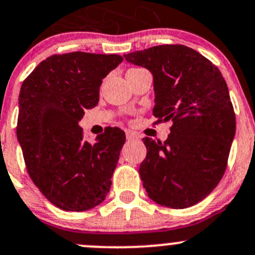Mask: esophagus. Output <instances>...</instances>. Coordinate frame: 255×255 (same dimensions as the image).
Masks as SVG:
<instances>
[{
	"label": "esophagus",
	"instance_id": "esophagus-1",
	"mask_svg": "<svg viewBox=\"0 0 255 255\" xmlns=\"http://www.w3.org/2000/svg\"><path fill=\"white\" fill-rule=\"evenodd\" d=\"M126 137H127L128 140H134V139H137L138 135H137V133L132 132V130H127V132H126Z\"/></svg>",
	"mask_w": 255,
	"mask_h": 255
}]
</instances>
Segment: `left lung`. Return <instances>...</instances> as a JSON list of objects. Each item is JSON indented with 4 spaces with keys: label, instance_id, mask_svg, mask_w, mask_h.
Listing matches in <instances>:
<instances>
[{
    "label": "left lung",
    "instance_id": "obj_1",
    "mask_svg": "<svg viewBox=\"0 0 255 255\" xmlns=\"http://www.w3.org/2000/svg\"><path fill=\"white\" fill-rule=\"evenodd\" d=\"M123 56L153 74L155 123H173L164 143L143 138L146 156L139 174L148 196L170 208L202 201L225 174L236 133L235 110L222 74L204 55L181 44Z\"/></svg>",
    "mask_w": 255,
    "mask_h": 255
}]
</instances>
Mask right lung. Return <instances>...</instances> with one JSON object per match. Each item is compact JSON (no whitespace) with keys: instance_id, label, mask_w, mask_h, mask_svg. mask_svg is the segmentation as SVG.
Listing matches in <instances>:
<instances>
[{"instance_id":"1","label":"right lung","mask_w":255,"mask_h":255,"mask_svg":"<svg viewBox=\"0 0 255 255\" xmlns=\"http://www.w3.org/2000/svg\"><path fill=\"white\" fill-rule=\"evenodd\" d=\"M122 60L117 54H55L20 87L17 138L28 174L64 211L96 207L110 191L125 132L107 127L91 144L84 140L79 121L99 104L102 80Z\"/></svg>"}]
</instances>
